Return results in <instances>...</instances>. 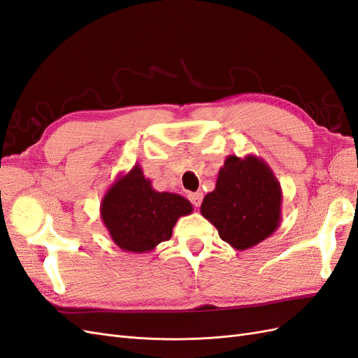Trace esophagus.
<instances>
[{"label":"esophagus","instance_id":"esophagus-1","mask_svg":"<svg viewBox=\"0 0 358 358\" xmlns=\"http://www.w3.org/2000/svg\"><path fill=\"white\" fill-rule=\"evenodd\" d=\"M188 199H189V201L196 206V208H199V206L201 204V201H203V192L201 191H197V192H189L188 194Z\"/></svg>","mask_w":358,"mask_h":358}]
</instances>
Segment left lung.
<instances>
[{"label":"left lung","mask_w":358,"mask_h":358,"mask_svg":"<svg viewBox=\"0 0 358 358\" xmlns=\"http://www.w3.org/2000/svg\"><path fill=\"white\" fill-rule=\"evenodd\" d=\"M280 204V183L264 159L251 154L245 158L229 155L200 212L224 242L245 251L279 229Z\"/></svg>","instance_id":"left-lung-1"}]
</instances>
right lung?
Wrapping results in <instances>:
<instances>
[{"label": "right lung", "instance_id": "right-lung-1", "mask_svg": "<svg viewBox=\"0 0 358 358\" xmlns=\"http://www.w3.org/2000/svg\"><path fill=\"white\" fill-rule=\"evenodd\" d=\"M192 213V204L175 192H158L136 164L119 175L106 191L100 216L112 241L125 252H150L171 237L180 216Z\"/></svg>", "mask_w": 358, "mask_h": 358}]
</instances>
